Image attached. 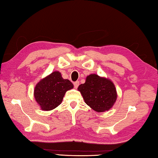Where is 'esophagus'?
I'll list each match as a JSON object with an SVG mask.
<instances>
[{"label":"esophagus","instance_id":"1","mask_svg":"<svg viewBox=\"0 0 158 158\" xmlns=\"http://www.w3.org/2000/svg\"><path fill=\"white\" fill-rule=\"evenodd\" d=\"M79 85V81H75V83H74V87H75V88H78V86Z\"/></svg>","mask_w":158,"mask_h":158}]
</instances>
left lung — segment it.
<instances>
[{
	"instance_id": "1",
	"label": "left lung",
	"mask_w": 158,
	"mask_h": 158,
	"mask_svg": "<svg viewBox=\"0 0 158 158\" xmlns=\"http://www.w3.org/2000/svg\"><path fill=\"white\" fill-rule=\"evenodd\" d=\"M85 103L97 112L109 110L117 99V92L113 82L96 74L87 77L85 83L78 87Z\"/></svg>"
}]
</instances>
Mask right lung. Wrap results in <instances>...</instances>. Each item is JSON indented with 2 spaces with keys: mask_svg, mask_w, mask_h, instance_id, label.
Masks as SVG:
<instances>
[{
  "mask_svg": "<svg viewBox=\"0 0 158 158\" xmlns=\"http://www.w3.org/2000/svg\"><path fill=\"white\" fill-rule=\"evenodd\" d=\"M72 88L73 83L64 79L60 72L55 71L36 84L34 96L42 110H50L61 104L66 92Z\"/></svg>",
  "mask_w": 158,
  "mask_h": 158,
  "instance_id": "obj_1",
  "label": "right lung"
}]
</instances>
